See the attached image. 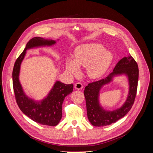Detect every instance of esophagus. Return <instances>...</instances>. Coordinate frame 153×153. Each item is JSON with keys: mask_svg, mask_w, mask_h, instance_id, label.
Listing matches in <instances>:
<instances>
[{"mask_svg": "<svg viewBox=\"0 0 153 153\" xmlns=\"http://www.w3.org/2000/svg\"><path fill=\"white\" fill-rule=\"evenodd\" d=\"M75 88L77 90H81L83 88V85L80 82H77L75 85Z\"/></svg>", "mask_w": 153, "mask_h": 153, "instance_id": "34e87169", "label": "esophagus"}]
</instances>
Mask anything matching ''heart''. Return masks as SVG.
I'll return each mask as SVG.
<instances>
[{"instance_id":"1","label":"heart","mask_w":153,"mask_h":153,"mask_svg":"<svg viewBox=\"0 0 153 153\" xmlns=\"http://www.w3.org/2000/svg\"><path fill=\"white\" fill-rule=\"evenodd\" d=\"M113 58L112 53L102 45L84 44L75 49L74 59H66L65 66L67 71L73 75H79L80 67L87 68L88 76L92 79H98L107 72Z\"/></svg>"}]
</instances>
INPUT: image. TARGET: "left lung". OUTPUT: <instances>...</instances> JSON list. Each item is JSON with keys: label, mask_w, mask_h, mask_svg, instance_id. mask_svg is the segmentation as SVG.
Returning <instances> with one entry per match:
<instances>
[{"label": "left lung", "mask_w": 153, "mask_h": 153, "mask_svg": "<svg viewBox=\"0 0 153 153\" xmlns=\"http://www.w3.org/2000/svg\"><path fill=\"white\" fill-rule=\"evenodd\" d=\"M126 76L128 81L129 91L126 101L121 107L113 111L105 109L99 101L102 87L109 84L117 76ZM138 80L137 63L131 55L124 57L117 62L113 72L104 79L90 83L84 91L86 101L87 114L89 121L94 126H105L117 122L126 115L133 105L137 94Z\"/></svg>", "instance_id": "obj_1"}]
</instances>
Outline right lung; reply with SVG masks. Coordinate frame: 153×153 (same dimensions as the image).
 <instances>
[{
	"label": "right lung",
	"mask_w": 153,
	"mask_h": 153,
	"mask_svg": "<svg viewBox=\"0 0 153 153\" xmlns=\"http://www.w3.org/2000/svg\"><path fill=\"white\" fill-rule=\"evenodd\" d=\"M57 40L35 37L31 39L18 57L13 70V85L16 103L22 112L32 121L43 125L54 126L62 118V103L65 97L73 92V85L65 84L56 80L48 94L41 100H35L27 96L23 89L19 76L21 64L27 51L40 47H52Z\"/></svg>",
	"instance_id": "right-lung-1"
}]
</instances>
